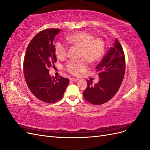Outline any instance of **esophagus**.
Segmentation results:
<instances>
[{"label": "esophagus", "instance_id": "34e87169", "mask_svg": "<svg viewBox=\"0 0 150 150\" xmlns=\"http://www.w3.org/2000/svg\"><path fill=\"white\" fill-rule=\"evenodd\" d=\"M70 81H78V79L74 78H70Z\"/></svg>", "mask_w": 150, "mask_h": 150}]
</instances>
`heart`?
I'll return each mask as SVG.
<instances>
[{"mask_svg": "<svg viewBox=\"0 0 150 150\" xmlns=\"http://www.w3.org/2000/svg\"><path fill=\"white\" fill-rule=\"evenodd\" d=\"M66 41L73 46L80 47L79 60H70L65 65L66 71L69 74L77 76L87 70L88 62L95 63L100 61L105 52V42L100 38H94L93 35L87 32L81 31L69 35ZM68 53V47L66 43L57 41L55 44V54L61 60L64 59Z\"/></svg>", "mask_w": 150, "mask_h": 150, "instance_id": "b5f03b06", "label": "heart"}]
</instances>
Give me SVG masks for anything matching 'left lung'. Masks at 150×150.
<instances>
[{
	"label": "left lung",
	"mask_w": 150,
	"mask_h": 150,
	"mask_svg": "<svg viewBox=\"0 0 150 150\" xmlns=\"http://www.w3.org/2000/svg\"><path fill=\"white\" fill-rule=\"evenodd\" d=\"M126 61L123 49L119 40H115L111 47L96 66V72L100 78L94 85L87 81V88L83 92L84 98L94 105L110 101L121 85L125 73Z\"/></svg>",
	"instance_id": "obj_1"
}]
</instances>
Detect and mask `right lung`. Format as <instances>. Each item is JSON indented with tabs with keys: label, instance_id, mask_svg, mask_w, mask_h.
I'll return each mask as SVG.
<instances>
[{
	"label": "right lung",
	"instance_id": "obj_1",
	"mask_svg": "<svg viewBox=\"0 0 150 150\" xmlns=\"http://www.w3.org/2000/svg\"><path fill=\"white\" fill-rule=\"evenodd\" d=\"M60 29H47L39 32L30 40L24 59V74L28 88L39 100L54 103L63 97L69 83L62 76L51 77L49 68L57 61L54 37Z\"/></svg>",
	"mask_w": 150,
	"mask_h": 150
}]
</instances>
